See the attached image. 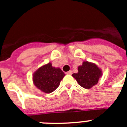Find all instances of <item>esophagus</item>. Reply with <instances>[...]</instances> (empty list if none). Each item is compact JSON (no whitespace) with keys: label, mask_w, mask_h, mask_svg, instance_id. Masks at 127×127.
Instances as JSON below:
<instances>
[{"label":"esophagus","mask_w":127,"mask_h":127,"mask_svg":"<svg viewBox=\"0 0 127 127\" xmlns=\"http://www.w3.org/2000/svg\"><path fill=\"white\" fill-rule=\"evenodd\" d=\"M66 74H72V70H69V71H68V72H66Z\"/></svg>","instance_id":"1"}]
</instances>
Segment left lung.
<instances>
[{"instance_id":"1","label":"left lung","mask_w":127,"mask_h":127,"mask_svg":"<svg viewBox=\"0 0 127 127\" xmlns=\"http://www.w3.org/2000/svg\"><path fill=\"white\" fill-rule=\"evenodd\" d=\"M81 86L89 89L98 83L102 76L101 70L94 64L84 62L82 65L78 67V72L72 75Z\"/></svg>"}]
</instances>
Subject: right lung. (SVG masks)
Masks as SVG:
<instances>
[{
    "label": "right lung",
    "mask_w": 127,
    "mask_h": 127,
    "mask_svg": "<svg viewBox=\"0 0 127 127\" xmlns=\"http://www.w3.org/2000/svg\"><path fill=\"white\" fill-rule=\"evenodd\" d=\"M65 75L61 69L53 67L51 63H48L33 74V81L37 88L50 94L58 88Z\"/></svg>",
    "instance_id": "add662e5"
}]
</instances>
